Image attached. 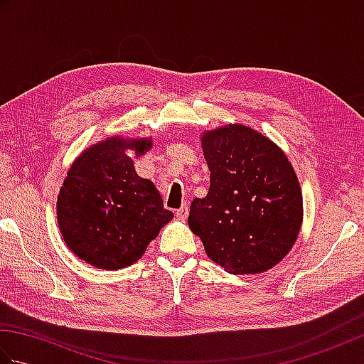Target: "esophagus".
Returning a JSON list of instances; mask_svg holds the SVG:
<instances>
[{
  "label": "esophagus",
  "instance_id": "esophagus-1",
  "mask_svg": "<svg viewBox=\"0 0 364 364\" xmlns=\"http://www.w3.org/2000/svg\"><path fill=\"white\" fill-rule=\"evenodd\" d=\"M175 214H176V218L178 219H181V220H186L188 219V215H189V208H188V205L184 203L180 210H176L175 211Z\"/></svg>",
  "mask_w": 364,
  "mask_h": 364
}]
</instances>
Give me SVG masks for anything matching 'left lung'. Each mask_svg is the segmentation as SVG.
I'll use <instances>...</instances> for the list:
<instances>
[{
    "label": "left lung",
    "mask_w": 364,
    "mask_h": 364,
    "mask_svg": "<svg viewBox=\"0 0 364 364\" xmlns=\"http://www.w3.org/2000/svg\"><path fill=\"white\" fill-rule=\"evenodd\" d=\"M210 191L194 198L189 228L228 274H259L280 262L304 220L294 167L270 139L245 125L205 131Z\"/></svg>",
    "instance_id": "8db88e82"
}]
</instances>
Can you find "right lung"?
<instances>
[{
  "label": "right lung",
  "mask_w": 364,
  "mask_h": 364,
  "mask_svg": "<svg viewBox=\"0 0 364 364\" xmlns=\"http://www.w3.org/2000/svg\"><path fill=\"white\" fill-rule=\"evenodd\" d=\"M151 139L107 137L84 150L68 168L58 196V223L64 241L87 264L117 270L145 253L159 230L173 219L150 180L136 173V158Z\"/></svg>",
  "instance_id": "obj_1"
}]
</instances>
